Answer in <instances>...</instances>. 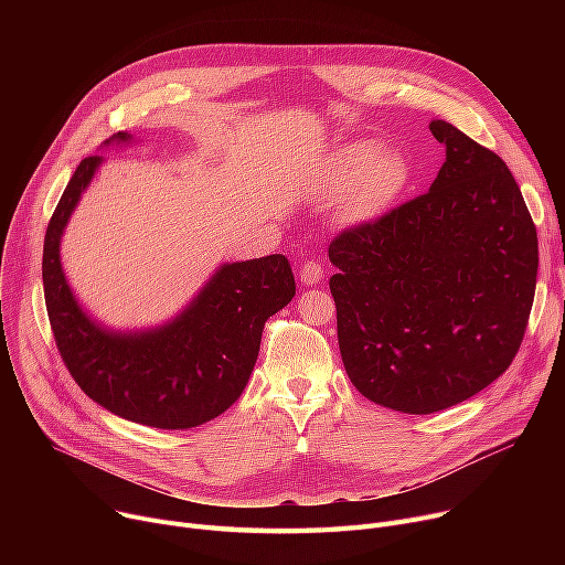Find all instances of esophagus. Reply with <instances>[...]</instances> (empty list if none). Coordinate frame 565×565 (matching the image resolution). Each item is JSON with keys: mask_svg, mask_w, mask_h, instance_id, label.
I'll use <instances>...</instances> for the list:
<instances>
[{"mask_svg": "<svg viewBox=\"0 0 565 565\" xmlns=\"http://www.w3.org/2000/svg\"><path fill=\"white\" fill-rule=\"evenodd\" d=\"M324 277V267L318 260H305L300 267V279L305 286H316Z\"/></svg>", "mask_w": 565, "mask_h": 565, "instance_id": "34e87169", "label": "esophagus"}]
</instances>
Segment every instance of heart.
Returning <instances> with one entry per match:
<instances>
[{
  "label": "heart",
  "mask_w": 565,
  "mask_h": 565,
  "mask_svg": "<svg viewBox=\"0 0 565 565\" xmlns=\"http://www.w3.org/2000/svg\"><path fill=\"white\" fill-rule=\"evenodd\" d=\"M405 178L407 169L401 158L382 156L375 141H352L341 148L332 162L330 190L339 194L354 184L348 196V215L366 220L392 203L405 185Z\"/></svg>",
  "instance_id": "1"
}]
</instances>
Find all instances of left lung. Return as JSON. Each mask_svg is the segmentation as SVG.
Segmentation results:
<instances>
[{"instance_id":"left-lung-1","label":"left lung","mask_w":565,"mask_h":565,"mask_svg":"<svg viewBox=\"0 0 565 565\" xmlns=\"http://www.w3.org/2000/svg\"><path fill=\"white\" fill-rule=\"evenodd\" d=\"M437 178L330 245L341 360L369 401L433 414L513 362L536 292L539 235L513 173L447 121Z\"/></svg>"}]
</instances>
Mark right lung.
I'll use <instances>...</instances> for the list:
<instances>
[{
  "label": "right lung",
  "instance_id": "obj_1",
  "mask_svg": "<svg viewBox=\"0 0 565 565\" xmlns=\"http://www.w3.org/2000/svg\"><path fill=\"white\" fill-rule=\"evenodd\" d=\"M118 132L105 143L128 141ZM103 158H84L45 231L43 288L58 354L79 390L128 422L164 430L220 417L247 387L265 320L295 295L281 254L226 263L190 307L146 332H109L77 305L58 260L64 226Z\"/></svg>",
  "mask_w": 565,
  "mask_h": 565
}]
</instances>
